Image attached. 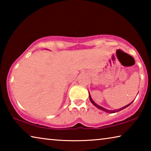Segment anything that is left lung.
Segmentation results:
<instances>
[{"instance_id":"1","label":"left lung","mask_w":151,"mask_h":151,"mask_svg":"<svg viewBox=\"0 0 151 151\" xmlns=\"http://www.w3.org/2000/svg\"><path fill=\"white\" fill-rule=\"evenodd\" d=\"M88 93H89V92H88ZM89 99H90V101H91V103L93 104V105H94V106H95L96 107H97V108H98V109H99L102 110V111H105L106 112H109V113H114V112H119V111H121V110L127 108V107L129 106L130 105V104H132V102H133V101H132L131 103H130V104H127V105H126V106H124V107H122V108L120 109H118V110H116H116H113V111H111V110H108V109H104V108H103V107H102V106H99V104H96L95 103H94V102L93 101V99H92V98H91V94H90V93H89Z\"/></svg>"}]
</instances>
